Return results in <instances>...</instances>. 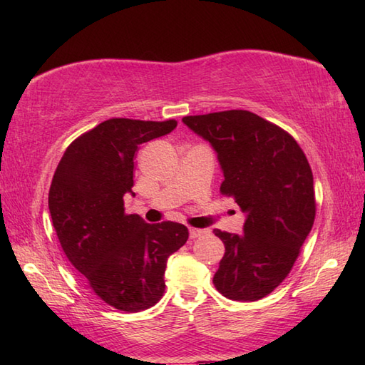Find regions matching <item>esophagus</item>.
Masks as SVG:
<instances>
[{"instance_id": "esophagus-1", "label": "esophagus", "mask_w": 365, "mask_h": 365, "mask_svg": "<svg viewBox=\"0 0 365 365\" xmlns=\"http://www.w3.org/2000/svg\"><path fill=\"white\" fill-rule=\"evenodd\" d=\"M205 234H208L207 229H195V227H190V237H191V238H199V237H202V235H205Z\"/></svg>"}]
</instances>
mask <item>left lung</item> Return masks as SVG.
Instances as JSON below:
<instances>
[{
	"instance_id": "8db88e82",
	"label": "left lung",
	"mask_w": 365,
	"mask_h": 365,
	"mask_svg": "<svg viewBox=\"0 0 365 365\" xmlns=\"http://www.w3.org/2000/svg\"><path fill=\"white\" fill-rule=\"evenodd\" d=\"M182 120L212 144L224 174L221 192L246 213L243 235L213 230L226 247L213 276L216 290L235 301L262 299L290 273L314 226L312 169L285 130L251 111Z\"/></svg>"
}]
</instances>
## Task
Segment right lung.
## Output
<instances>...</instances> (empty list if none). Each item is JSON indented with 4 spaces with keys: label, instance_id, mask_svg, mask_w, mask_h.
<instances>
[{
    "label": "right lung",
    "instance_id": "1",
    "mask_svg": "<svg viewBox=\"0 0 365 365\" xmlns=\"http://www.w3.org/2000/svg\"><path fill=\"white\" fill-rule=\"evenodd\" d=\"M175 127L174 119H108L67 147L51 180L48 208L67 259L100 299L123 312L157 304L168 257L188 240L183 224H147L123 208L139 145Z\"/></svg>",
    "mask_w": 365,
    "mask_h": 365
}]
</instances>
